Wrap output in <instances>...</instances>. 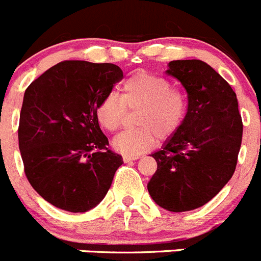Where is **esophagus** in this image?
<instances>
[{"label":"esophagus","instance_id":"obj_1","mask_svg":"<svg viewBox=\"0 0 261 261\" xmlns=\"http://www.w3.org/2000/svg\"><path fill=\"white\" fill-rule=\"evenodd\" d=\"M139 158V155H123V161L125 162H131V161H136Z\"/></svg>","mask_w":261,"mask_h":261}]
</instances>
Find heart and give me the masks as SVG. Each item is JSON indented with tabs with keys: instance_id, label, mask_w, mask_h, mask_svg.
<instances>
[{
	"instance_id": "b5f03b06",
	"label": "heart",
	"mask_w": 261,
	"mask_h": 261,
	"mask_svg": "<svg viewBox=\"0 0 261 261\" xmlns=\"http://www.w3.org/2000/svg\"><path fill=\"white\" fill-rule=\"evenodd\" d=\"M164 77L138 72L119 87V97L107 95L96 107L97 121L108 131L122 126L126 109H139L135 117L138 128L126 130L113 139V148L125 155H139L154 145L155 138L166 140L174 135L187 113V97L171 89Z\"/></svg>"
}]
</instances>
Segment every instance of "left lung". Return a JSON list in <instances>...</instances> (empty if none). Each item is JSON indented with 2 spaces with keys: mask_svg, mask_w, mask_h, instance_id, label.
I'll use <instances>...</instances> for the list:
<instances>
[{
  "mask_svg": "<svg viewBox=\"0 0 261 261\" xmlns=\"http://www.w3.org/2000/svg\"><path fill=\"white\" fill-rule=\"evenodd\" d=\"M166 74L188 94V109L176 133L152 154L157 171L148 182L153 201L172 213L198 208L234 174L242 142L237 95L202 60H172Z\"/></svg>",
  "mask_w": 261,
  "mask_h": 261,
  "instance_id": "8db88e82",
  "label": "left lung"
}]
</instances>
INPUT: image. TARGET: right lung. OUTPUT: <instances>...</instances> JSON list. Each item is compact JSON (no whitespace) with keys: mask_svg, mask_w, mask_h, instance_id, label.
Returning a JSON list of instances; mask_svg holds the SVG:
<instances>
[{"mask_svg":"<svg viewBox=\"0 0 261 261\" xmlns=\"http://www.w3.org/2000/svg\"><path fill=\"white\" fill-rule=\"evenodd\" d=\"M118 65L67 60L24 92L19 149L24 172L45 201L86 213L106 197L122 157L108 149L96 107L122 80Z\"/></svg>","mask_w":261,"mask_h":261,"instance_id":"add662e5","label":"right lung"}]
</instances>
